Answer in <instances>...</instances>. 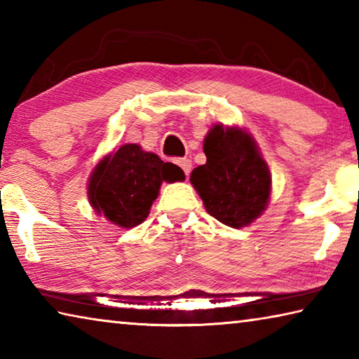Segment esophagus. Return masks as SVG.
Listing matches in <instances>:
<instances>
[{"label": "esophagus", "mask_w": 359, "mask_h": 359, "mask_svg": "<svg viewBox=\"0 0 359 359\" xmlns=\"http://www.w3.org/2000/svg\"><path fill=\"white\" fill-rule=\"evenodd\" d=\"M175 163H177V165L180 166V169L185 172V175L190 174V171H191V161L188 160V158H179V160H175Z\"/></svg>", "instance_id": "34e87169"}]
</instances>
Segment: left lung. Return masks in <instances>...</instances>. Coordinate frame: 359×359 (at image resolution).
Here are the masks:
<instances>
[{
  "instance_id": "obj_1",
  "label": "left lung",
  "mask_w": 359,
  "mask_h": 359,
  "mask_svg": "<svg viewBox=\"0 0 359 359\" xmlns=\"http://www.w3.org/2000/svg\"><path fill=\"white\" fill-rule=\"evenodd\" d=\"M205 165L191 172L204 208L231 228L250 224L266 209L271 174L250 135L217 125L204 139Z\"/></svg>"
}]
</instances>
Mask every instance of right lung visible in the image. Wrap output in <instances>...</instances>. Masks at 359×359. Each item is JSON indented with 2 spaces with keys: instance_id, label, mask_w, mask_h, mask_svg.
<instances>
[{
  "instance_id": "right-lung-1",
  "label": "right lung",
  "mask_w": 359,
  "mask_h": 359,
  "mask_svg": "<svg viewBox=\"0 0 359 359\" xmlns=\"http://www.w3.org/2000/svg\"><path fill=\"white\" fill-rule=\"evenodd\" d=\"M184 179L179 166L165 163L136 144H125L96 166L90 177L88 199L109 222L133 228L147 218L163 180Z\"/></svg>"
}]
</instances>
